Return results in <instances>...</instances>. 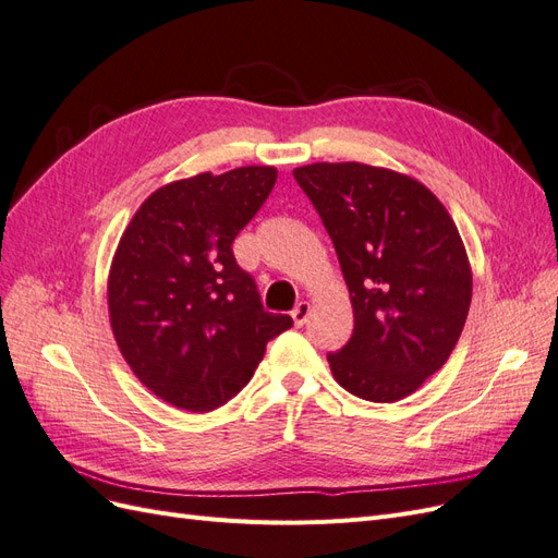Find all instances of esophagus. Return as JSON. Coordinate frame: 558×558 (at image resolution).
<instances>
[{"mask_svg": "<svg viewBox=\"0 0 558 558\" xmlns=\"http://www.w3.org/2000/svg\"><path fill=\"white\" fill-rule=\"evenodd\" d=\"M310 312H312L310 302H298L295 310L291 312V316H293V324H295V326H305V320H307Z\"/></svg>", "mask_w": 558, "mask_h": 558, "instance_id": "1", "label": "esophagus"}]
</instances>
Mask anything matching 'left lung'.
<instances>
[{"label":"left lung","mask_w":558,"mask_h":558,"mask_svg":"<svg viewBox=\"0 0 558 558\" xmlns=\"http://www.w3.org/2000/svg\"><path fill=\"white\" fill-rule=\"evenodd\" d=\"M340 258L353 335L328 353L332 377L396 402L440 369L463 332L472 269L459 228L424 183L363 162L293 170Z\"/></svg>","instance_id":"1"}]
</instances>
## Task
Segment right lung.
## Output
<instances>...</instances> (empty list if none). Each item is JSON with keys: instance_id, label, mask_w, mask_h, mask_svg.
I'll return each instance as SVG.
<instances>
[{"instance_id": "right-lung-1", "label": "right lung", "mask_w": 558, "mask_h": 558, "mask_svg": "<svg viewBox=\"0 0 558 558\" xmlns=\"http://www.w3.org/2000/svg\"><path fill=\"white\" fill-rule=\"evenodd\" d=\"M275 167L202 172L150 193L113 253L109 320L125 363L160 400L211 412L256 373L293 318L263 310L232 242L263 207Z\"/></svg>"}]
</instances>
